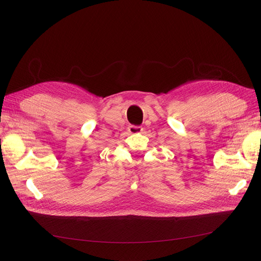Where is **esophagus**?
I'll return each mask as SVG.
<instances>
[{
    "label": "esophagus",
    "mask_w": 261,
    "mask_h": 261,
    "mask_svg": "<svg viewBox=\"0 0 261 261\" xmlns=\"http://www.w3.org/2000/svg\"><path fill=\"white\" fill-rule=\"evenodd\" d=\"M128 132L130 134H139L143 132V127H141V126H137V125H129Z\"/></svg>",
    "instance_id": "1"
}]
</instances>
